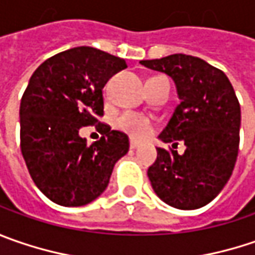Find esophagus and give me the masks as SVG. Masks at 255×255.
Listing matches in <instances>:
<instances>
[{
  "label": "esophagus",
  "instance_id": "esophagus-1",
  "mask_svg": "<svg viewBox=\"0 0 255 255\" xmlns=\"http://www.w3.org/2000/svg\"><path fill=\"white\" fill-rule=\"evenodd\" d=\"M138 145H139V142L138 141H135V139H129V147L132 149H135V148H138Z\"/></svg>",
  "mask_w": 255,
  "mask_h": 255
}]
</instances>
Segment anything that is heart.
Here are the masks:
<instances>
[{"label": "heart", "mask_w": 255, "mask_h": 255, "mask_svg": "<svg viewBox=\"0 0 255 255\" xmlns=\"http://www.w3.org/2000/svg\"><path fill=\"white\" fill-rule=\"evenodd\" d=\"M114 127L134 138H144L151 131L148 117L134 111H126L114 120Z\"/></svg>", "instance_id": "b5f03b06"}]
</instances>
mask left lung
<instances>
[{
    "mask_svg": "<svg viewBox=\"0 0 255 255\" xmlns=\"http://www.w3.org/2000/svg\"><path fill=\"white\" fill-rule=\"evenodd\" d=\"M165 72L177 85V106L160 138L185 151L157 148L148 178L164 203L180 210H195L213 201L230 180L238 155L241 110L234 88L221 70L204 60L172 54L139 61Z\"/></svg>",
    "mask_w": 255,
    "mask_h": 255,
    "instance_id": "8db88e82",
    "label": "left lung"
}]
</instances>
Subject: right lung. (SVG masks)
<instances>
[{
	"label": "right lung",
	"instance_id": "obj_1",
	"mask_svg": "<svg viewBox=\"0 0 255 255\" xmlns=\"http://www.w3.org/2000/svg\"><path fill=\"white\" fill-rule=\"evenodd\" d=\"M123 58L77 47L42 62L19 106L21 152L32 181L55 204L80 207L104 193L116 162L129 148L127 134L100 123L104 135L87 145L78 131L104 116L103 88Z\"/></svg>",
	"mask_w": 255,
	"mask_h": 255
}]
</instances>
